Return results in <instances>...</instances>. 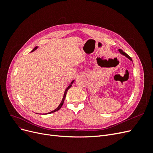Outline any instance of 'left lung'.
Returning a JSON list of instances; mask_svg holds the SVG:
<instances>
[{"label":"left lung","mask_w":153,"mask_h":153,"mask_svg":"<svg viewBox=\"0 0 153 153\" xmlns=\"http://www.w3.org/2000/svg\"><path fill=\"white\" fill-rule=\"evenodd\" d=\"M119 52H120V53H121V54L124 55V56H126V57H128V59H129V60H131V61H132V59H131V58L130 57H129V55H128L127 53H125L124 52H123V51L122 50H121V49H119Z\"/></svg>","instance_id":"8db88e82"}]
</instances>
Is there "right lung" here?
Listing matches in <instances>:
<instances>
[{"mask_svg": "<svg viewBox=\"0 0 153 153\" xmlns=\"http://www.w3.org/2000/svg\"><path fill=\"white\" fill-rule=\"evenodd\" d=\"M36 48H37V47H36V48H34V50H32V52H33V51H34V50H36ZM73 82H74V80H73V81L71 82V84H69V85L68 87V88H67V89H66V91H65V92H64V94L63 98H62V101H61V104H60V105H59V106H58V107H57L56 109L54 110H53V111H52V112H50L48 113L47 114H51V113H53V112H56V111L59 110L60 108H61L62 107V105H63V103H64V100H65V98H66V93H67V92H68V89H69V88H70V87H71V85H72V84H73Z\"/></svg>", "mask_w": 153, "mask_h": 153, "instance_id": "add662e5", "label": "right lung"}]
</instances>
